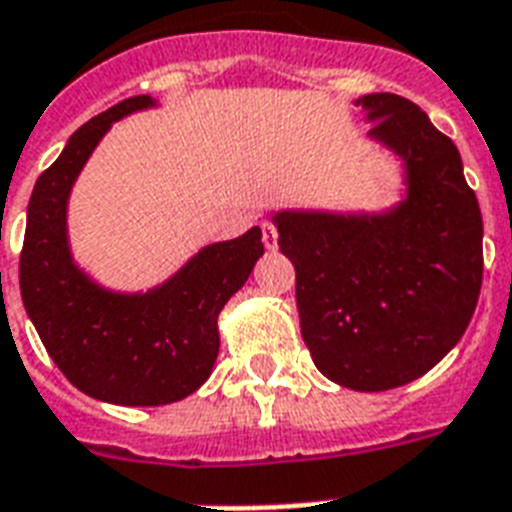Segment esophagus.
Wrapping results in <instances>:
<instances>
[{
    "mask_svg": "<svg viewBox=\"0 0 512 512\" xmlns=\"http://www.w3.org/2000/svg\"><path fill=\"white\" fill-rule=\"evenodd\" d=\"M261 240L267 245L269 251H275L277 248V227L272 222H261Z\"/></svg>",
    "mask_w": 512,
    "mask_h": 512,
    "instance_id": "obj_1",
    "label": "esophagus"
}]
</instances>
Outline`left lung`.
Masks as SVG:
<instances>
[{"instance_id":"8db88e82","label":"left lung","mask_w":512,"mask_h":512,"mask_svg":"<svg viewBox=\"0 0 512 512\" xmlns=\"http://www.w3.org/2000/svg\"><path fill=\"white\" fill-rule=\"evenodd\" d=\"M357 105L367 137L404 163V200L383 214L277 211L296 267L301 335L317 370L354 391H388L439 365L476 312L484 222L455 142L415 102Z\"/></svg>"}]
</instances>
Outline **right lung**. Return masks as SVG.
<instances>
[{"instance_id": "add662e5", "label": "right lung", "mask_w": 512, "mask_h": 512, "mask_svg": "<svg viewBox=\"0 0 512 512\" xmlns=\"http://www.w3.org/2000/svg\"><path fill=\"white\" fill-rule=\"evenodd\" d=\"M147 94L118 102L73 134L36 179L20 253V296L44 349L73 386L124 407H158L198 391L219 354V312L264 256L261 230L200 248L145 293L102 288L76 267L68 195L113 121L153 108Z\"/></svg>"}]
</instances>
